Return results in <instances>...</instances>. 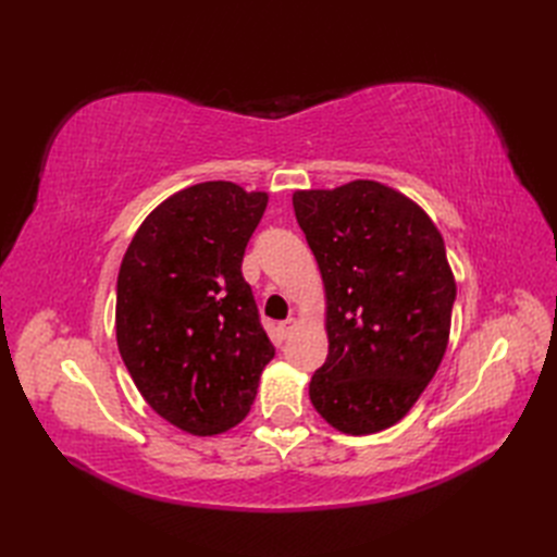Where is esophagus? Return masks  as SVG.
<instances>
[{
  "instance_id": "esophagus-1",
  "label": "esophagus",
  "mask_w": 557,
  "mask_h": 557,
  "mask_svg": "<svg viewBox=\"0 0 557 557\" xmlns=\"http://www.w3.org/2000/svg\"><path fill=\"white\" fill-rule=\"evenodd\" d=\"M297 318H288V320H283V323H278V332L283 334V336H290L295 330H297Z\"/></svg>"
}]
</instances>
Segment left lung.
Here are the masks:
<instances>
[{"label": "left lung", "instance_id": "1", "mask_svg": "<svg viewBox=\"0 0 557 557\" xmlns=\"http://www.w3.org/2000/svg\"><path fill=\"white\" fill-rule=\"evenodd\" d=\"M297 223L325 288L327 360L309 383L344 434H374L411 411L448 346L455 276L432 218L379 181L295 190Z\"/></svg>", "mask_w": 557, "mask_h": 557}]
</instances>
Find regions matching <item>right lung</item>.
<instances>
[{"label":"right lung","instance_id":"right-lung-1","mask_svg":"<svg viewBox=\"0 0 557 557\" xmlns=\"http://www.w3.org/2000/svg\"><path fill=\"white\" fill-rule=\"evenodd\" d=\"M269 195L205 181L146 215L117 272L115 342L148 407L195 436L239 425L274 346L242 276Z\"/></svg>","mask_w":557,"mask_h":557}]
</instances>
